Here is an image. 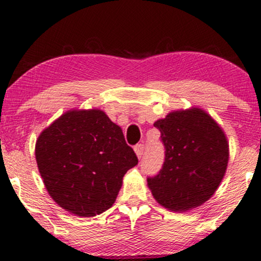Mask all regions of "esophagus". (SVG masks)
<instances>
[{
    "label": "esophagus",
    "mask_w": 261,
    "mask_h": 261,
    "mask_svg": "<svg viewBox=\"0 0 261 261\" xmlns=\"http://www.w3.org/2000/svg\"><path fill=\"white\" fill-rule=\"evenodd\" d=\"M144 150H145V146L143 144H138V145H135V146H134V151H135V153H137L138 158L143 157Z\"/></svg>",
    "instance_id": "obj_1"
}]
</instances>
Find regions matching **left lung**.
Instances as JSON below:
<instances>
[{"label":"left lung","instance_id":"left-lung-1","mask_svg":"<svg viewBox=\"0 0 261 261\" xmlns=\"http://www.w3.org/2000/svg\"><path fill=\"white\" fill-rule=\"evenodd\" d=\"M153 126L165 148L163 167L147 178L153 198L175 212L204 204L217 191L228 167L224 132L199 108L172 111Z\"/></svg>","mask_w":261,"mask_h":261}]
</instances>
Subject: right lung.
Returning <instances> with one entry per match:
<instances>
[{
    "instance_id": "add662e5",
    "label": "right lung",
    "mask_w": 261,
    "mask_h": 261,
    "mask_svg": "<svg viewBox=\"0 0 261 261\" xmlns=\"http://www.w3.org/2000/svg\"><path fill=\"white\" fill-rule=\"evenodd\" d=\"M36 161L50 197L80 217L110 208L138 164L122 129L99 109L70 110L54 121L37 139Z\"/></svg>"
}]
</instances>
